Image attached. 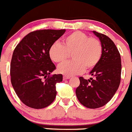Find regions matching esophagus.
<instances>
[{"label":"esophagus","instance_id":"esophagus-1","mask_svg":"<svg viewBox=\"0 0 132 132\" xmlns=\"http://www.w3.org/2000/svg\"><path fill=\"white\" fill-rule=\"evenodd\" d=\"M70 78V76H63V79L64 80H66V79H68Z\"/></svg>","mask_w":132,"mask_h":132}]
</instances>
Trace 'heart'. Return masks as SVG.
<instances>
[{"instance_id":"b5f03b06","label":"heart","mask_w":132,"mask_h":132,"mask_svg":"<svg viewBox=\"0 0 132 132\" xmlns=\"http://www.w3.org/2000/svg\"><path fill=\"white\" fill-rule=\"evenodd\" d=\"M72 54L73 61L66 62L58 66V72L72 76L82 73L85 69L94 68L100 62L103 54L101 41L81 31H75L62 40V45L54 43L50 47V59L56 63L65 61Z\"/></svg>"}]
</instances>
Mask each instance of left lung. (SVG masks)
<instances>
[{"instance_id":"left-lung-1","label":"left lung","mask_w":132,"mask_h":132,"mask_svg":"<svg viewBox=\"0 0 132 132\" xmlns=\"http://www.w3.org/2000/svg\"><path fill=\"white\" fill-rule=\"evenodd\" d=\"M103 46V54L98 64L90 74L89 79L79 77L80 84L76 90L77 98L81 104L89 109L104 106L112 98L120 83V54L115 44L109 37L93 31Z\"/></svg>"}]
</instances>
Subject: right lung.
<instances>
[{"label": "right lung", "instance_id": "1", "mask_svg": "<svg viewBox=\"0 0 132 132\" xmlns=\"http://www.w3.org/2000/svg\"><path fill=\"white\" fill-rule=\"evenodd\" d=\"M65 31V29L32 31L14 49L10 64L11 83L18 97L26 106L40 109L54 101L56 84L62 81V75L51 76L56 66L50 59L48 50Z\"/></svg>", "mask_w": 132, "mask_h": 132}]
</instances>
